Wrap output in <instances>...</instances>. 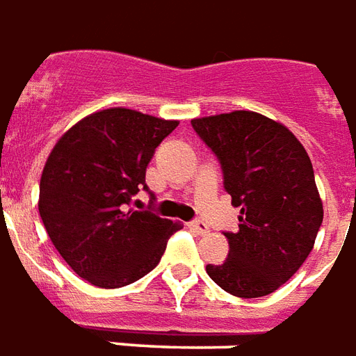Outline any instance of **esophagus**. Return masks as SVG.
<instances>
[{"mask_svg":"<svg viewBox=\"0 0 356 356\" xmlns=\"http://www.w3.org/2000/svg\"><path fill=\"white\" fill-rule=\"evenodd\" d=\"M192 228V230L196 232V234H200V236H205V234H209V226L205 225L204 220H192L191 225H188Z\"/></svg>","mask_w":356,"mask_h":356,"instance_id":"34e87169","label":"esophagus"}]
</instances>
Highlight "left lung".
<instances>
[{
  "mask_svg": "<svg viewBox=\"0 0 356 356\" xmlns=\"http://www.w3.org/2000/svg\"><path fill=\"white\" fill-rule=\"evenodd\" d=\"M222 165L225 188L239 209L226 232L228 259L205 272L238 298H260L298 272L323 222L312 160L286 126L254 111L192 118Z\"/></svg>",
  "mask_w": 356,
  "mask_h": 356,
  "instance_id": "obj_1",
  "label": "left lung"
}]
</instances>
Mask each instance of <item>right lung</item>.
Masks as SVG:
<instances>
[{"instance_id":"right-lung-1","label":"right lung","mask_w":356,"mask_h":356,"mask_svg":"<svg viewBox=\"0 0 356 356\" xmlns=\"http://www.w3.org/2000/svg\"><path fill=\"white\" fill-rule=\"evenodd\" d=\"M179 120L111 107L81 118L52 147L39 181V215L79 277L130 285L156 268L179 220L128 207L145 188L154 149Z\"/></svg>"}]
</instances>
